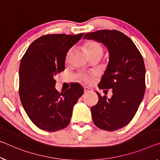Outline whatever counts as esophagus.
Segmentation results:
<instances>
[{
  "instance_id": "1",
  "label": "esophagus",
  "mask_w": 160,
  "mask_h": 160,
  "mask_svg": "<svg viewBox=\"0 0 160 160\" xmlns=\"http://www.w3.org/2000/svg\"><path fill=\"white\" fill-rule=\"evenodd\" d=\"M84 92L85 93L90 92H92V90L88 87H84Z\"/></svg>"
}]
</instances>
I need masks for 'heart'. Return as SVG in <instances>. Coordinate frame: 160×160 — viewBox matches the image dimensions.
<instances>
[{
  "label": "heart",
  "mask_w": 160,
  "mask_h": 160,
  "mask_svg": "<svg viewBox=\"0 0 160 160\" xmlns=\"http://www.w3.org/2000/svg\"><path fill=\"white\" fill-rule=\"evenodd\" d=\"M85 48L87 49L90 58L91 57H99L102 58L104 54V48L102 45L99 43L98 42L96 41H87L85 42ZM81 79L86 82H90V78L89 75H82L81 77Z\"/></svg>",
  "instance_id": "1"
}]
</instances>
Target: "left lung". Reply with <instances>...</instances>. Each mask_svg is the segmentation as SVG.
<instances>
[{"label": "left lung", "mask_w": 160, "mask_h": 160, "mask_svg": "<svg viewBox=\"0 0 160 160\" xmlns=\"http://www.w3.org/2000/svg\"><path fill=\"white\" fill-rule=\"evenodd\" d=\"M86 39L95 40L107 46L110 60L99 89L112 95H98V102L91 108L92 120L101 130L115 131L130 122L138 111L145 91V66L143 58L130 38L117 30L88 32Z\"/></svg>", "instance_id": "8db88e82"}]
</instances>
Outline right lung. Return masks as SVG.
<instances>
[{
  "label": "right lung",
  "mask_w": 160,
  "mask_h": 160,
  "mask_svg": "<svg viewBox=\"0 0 160 160\" xmlns=\"http://www.w3.org/2000/svg\"><path fill=\"white\" fill-rule=\"evenodd\" d=\"M83 35H42L30 45L21 60L20 98L30 120L41 130L55 132L66 128L73 106L84 92L78 83L64 92L55 88V76L65 70L68 50Z\"/></svg>",
  "instance_id": "right-lung-1"
}]
</instances>
